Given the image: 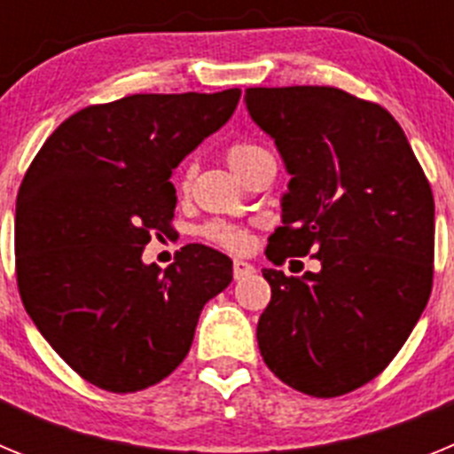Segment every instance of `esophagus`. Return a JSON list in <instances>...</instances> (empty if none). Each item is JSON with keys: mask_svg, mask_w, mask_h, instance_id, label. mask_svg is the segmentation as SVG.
Wrapping results in <instances>:
<instances>
[{"mask_svg": "<svg viewBox=\"0 0 454 454\" xmlns=\"http://www.w3.org/2000/svg\"><path fill=\"white\" fill-rule=\"evenodd\" d=\"M252 272H254V266H252V263L236 259V262H234V279H246V277L252 275Z\"/></svg>", "mask_w": 454, "mask_h": 454, "instance_id": "1", "label": "esophagus"}]
</instances>
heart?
Wrapping results in <instances>:
<instances>
[{
    "instance_id": "heart-1",
    "label": "heart",
    "mask_w": 454,
    "mask_h": 454,
    "mask_svg": "<svg viewBox=\"0 0 454 454\" xmlns=\"http://www.w3.org/2000/svg\"><path fill=\"white\" fill-rule=\"evenodd\" d=\"M224 156H227V163L231 166V170L239 172L240 177H246L252 168H256L262 161H266V159H272L270 152L263 145H259V143H234V145L227 147ZM200 234L207 240H211V243H215L218 247H224V250L230 252L246 250L247 240H250L247 239V231L243 230V227L231 223H223V220L204 224L202 230H200Z\"/></svg>"
}]
</instances>
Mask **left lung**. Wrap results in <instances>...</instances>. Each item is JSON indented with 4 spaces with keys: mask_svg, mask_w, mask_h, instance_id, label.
<instances>
[{
    "mask_svg": "<svg viewBox=\"0 0 454 454\" xmlns=\"http://www.w3.org/2000/svg\"><path fill=\"white\" fill-rule=\"evenodd\" d=\"M246 104L291 175L268 259L320 262L302 277L263 268L259 350L291 388L336 398L391 364L430 300V182L380 104L332 86L247 88Z\"/></svg>",
    "mask_w": 454,
    "mask_h": 454,
    "instance_id": "1",
    "label": "left lung"
}]
</instances>
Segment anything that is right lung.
Returning a JSON list of instances; mask_svg holds the SVG:
<instances>
[{
  "instance_id": "1",
  "label": "right lung",
  "mask_w": 454,
  "mask_h": 454,
  "mask_svg": "<svg viewBox=\"0 0 454 454\" xmlns=\"http://www.w3.org/2000/svg\"><path fill=\"white\" fill-rule=\"evenodd\" d=\"M239 88L129 95L77 111L45 140L15 204L27 314L86 382L134 393L188 355L202 307L231 282L223 252L192 243L161 272L143 250L175 218L172 170L234 114Z\"/></svg>"
}]
</instances>
